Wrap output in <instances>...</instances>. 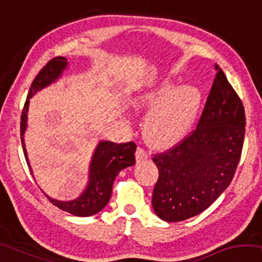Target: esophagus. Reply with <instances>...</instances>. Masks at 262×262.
Wrapping results in <instances>:
<instances>
[{"instance_id":"esophagus-1","label":"esophagus","mask_w":262,"mask_h":262,"mask_svg":"<svg viewBox=\"0 0 262 262\" xmlns=\"http://www.w3.org/2000/svg\"><path fill=\"white\" fill-rule=\"evenodd\" d=\"M135 157H136V161H138V163H141V161H145L148 159V153H147L143 148H141V147H138Z\"/></svg>"}]
</instances>
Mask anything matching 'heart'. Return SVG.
Listing matches in <instances>:
<instances>
[{
    "instance_id": "b5f03b06",
    "label": "heart",
    "mask_w": 262,
    "mask_h": 262,
    "mask_svg": "<svg viewBox=\"0 0 262 262\" xmlns=\"http://www.w3.org/2000/svg\"><path fill=\"white\" fill-rule=\"evenodd\" d=\"M202 103V94L196 86L176 89L171 82L145 91L135 99L138 108L150 110L145 122V133L157 145L178 141L190 129Z\"/></svg>"
}]
</instances>
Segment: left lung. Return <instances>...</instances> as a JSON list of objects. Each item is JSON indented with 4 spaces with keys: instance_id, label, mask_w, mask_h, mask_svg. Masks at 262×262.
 Wrapping results in <instances>:
<instances>
[{
    "instance_id": "left-lung-1",
    "label": "left lung",
    "mask_w": 262,
    "mask_h": 262,
    "mask_svg": "<svg viewBox=\"0 0 262 262\" xmlns=\"http://www.w3.org/2000/svg\"><path fill=\"white\" fill-rule=\"evenodd\" d=\"M197 127L154 154L159 177L152 205L158 217L180 222L208 209L229 186L246 133L242 101L219 65Z\"/></svg>"
}]
</instances>
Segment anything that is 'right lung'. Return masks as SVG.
I'll return each instance as SVG.
<instances>
[{"instance_id":"right-lung-1","label":"right lung","mask_w":262,"mask_h":262,"mask_svg":"<svg viewBox=\"0 0 262 262\" xmlns=\"http://www.w3.org/2000/svg\"><path fill=\"white\" fill-rule=\"evenodd\" d=\"M68 66V61L62 57H56L47 62L43 68L40 70L35 78L33 79L31 89L26 99L24 109L21 113V123H20V135L21 143L24 148V154L26 161L28 164L27 153H26L24 134L27 127V112L29 98L34 95L36 91L41 90L42 88L50 85L54 82L59 76L61 75L62 70ZM135 142H124L115 143L112 141H101L96 148L93 160L90 164L89 173V184L86 189L80 196L75 201L61 202L50 198L49 200L53 205L58 206L59 209L64 210L66 212L72 213L75 216L88 217L95 215L108 204L112 196L113 184L116 176L119 174L121 169L128 166H133L135 164ZM29 167V164H28ZM31 169V168H29ZM32 172V171H31Z\"/></svg>"}]
</instances>
